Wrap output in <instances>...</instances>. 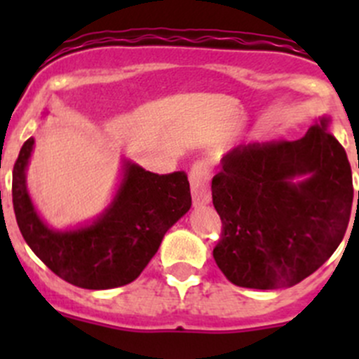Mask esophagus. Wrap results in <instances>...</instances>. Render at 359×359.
Listing matches in <instances>:
<instances>
[{
    "label": "esophagus",
    "instance_id": "obj_1",
    "mask_svg": "<svg viewBox=\"0 0 359 359\" xmlns=\"http://www.w3.org/2000/svg\"><path fill=\"white\" fill-rule=\"evenodd\" d=\"M210 180V170L206 168L205 163H196L191 168L189 182H191V193H193V205L194 206H205L212 201V193L208 187Z\"/></svg>",
    "mask_w": 359,
    "mask_h": 359
}]
</instances>
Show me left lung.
<instances>
[{"label":"left lung","mask_w":359,"mask_h":359,"mask_svg":"<svg viewBox=\"0 0 359 359\" xmlns=\"http://www.w3.org/2000/svg\"><path fill=\"white\" fill-rule=\"evenodd\" d=\"M212 198L222 220L213 259L224 276L243 288H288L320 269L342 241L353 173L330 118L321 116L299 140L229 151Z\"/></svg>","instance_id":"1"}]
</instances>
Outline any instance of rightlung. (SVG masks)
<instances>
[{
    "label": "right lung",
    "mask_w": 359,
    "mask_h": 359,
    "mask_svg": "<svg viewBox=\"0 0 359 359\" xmlns=\"http://www.w3.org/2000/svg\"><path fill=\"white\" fill-rule=\"evenodd\" d=\"M34 139H27L13 166L15 219L29 248L67 283L109 290L139 278L166 231L191 208L184 172L156 175L121 159V177L109 205L85 224L66 229L48 226L27 189V166Z\"/></svg>",
    "instance_id": "1"
}]
</instances>
